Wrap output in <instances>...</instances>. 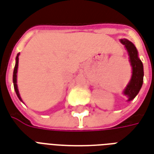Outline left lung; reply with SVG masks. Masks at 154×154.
<instances>
[{
  "label": "left lung",
  "mask_w": 154,
  "mask_h": 154,
  "mask_svg": "<svg viewBox=\"0 0 154 154\" xmlns=\"http://www.w3.org/2000/svg\"><path fill=\"white\" fill-rule=\"evenodd\" d=\"M120 42L125 46L129 55V61L132 66L133 74L131 80L127 86L124 94L129 97V100H133L138 95L141 89L143 81V67L141 60L138 57V51L135 46L125 38L120 39Z\"/></svg>",
  "instance_id": "obj_1"
}]
</instances>
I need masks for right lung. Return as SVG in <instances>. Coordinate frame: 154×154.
Listing matches in <instances>:
<instances>
[{"instance_id": "1", "label": "right lung", "mask_w": 154, "mask_h": 154, "mask_svg": "<svg viewBox=\"0 0 154 154\" xmlns=\"http://www.w3.org/2000/svg\"><path fill=\"white\" fill-rule=\"evenodd\" d=\"M19 54H17V57H16V62H15V68H14V72H13V83H14V88H15V92H16V95H17V97H19V99L20 100H21V98H20V93H19V91H18V87H17V84H16V77H17V69H18V63H19Z\"/></svg>"}]
</instances>
